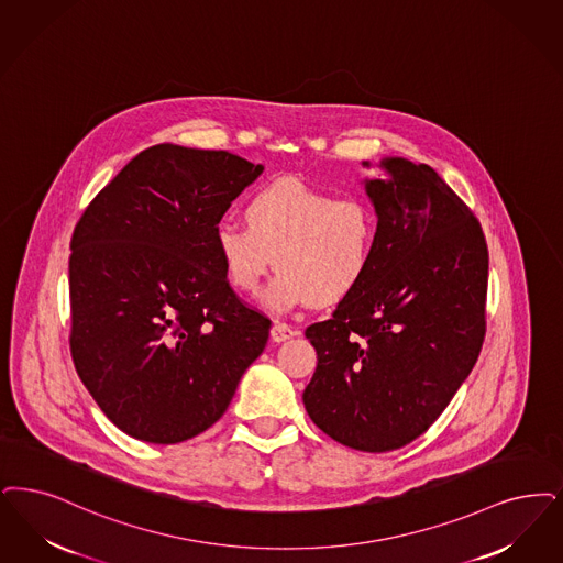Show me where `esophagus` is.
I'll list each match as a JSON object with an SVG mask.
<instances>
[{"label":"esophagus","instance_id":"esophagus-1","mask_svg":"<svg viewBox=\"0 0 563 563\" xmlns=\"http://www.w3.org/2000/svg\"><path fill=\"white\" fill-rule=\"evenodd\" d=\"M297 335V331L289 327V324H283V322H276L274 327H272L271 339L274 343H283V341H287V339H292Z\"/></svg>","mask_w":563,"mask_h":563}]
</instances>
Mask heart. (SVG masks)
Listing matches in <instances>:
<instances>
[{
  "label": "heart",
  "instance_id": "b5f03b06",
  "mask_svg": "<svg viewBox=\"0 0 563 563\" xmlns=\"http://www.w3.org/2000/svg\"><path fill=\"white\" fill-rule=\"evenodd\" d=\"M247 224L222 222L216 249L239 291L257 292L272 312L299 306L331 308L358 291L375 262L377 211L361 197L335 199L295 178L257 188L245 205Z\"/></svg>",
  "mask_w": 563,
  "mask_h": 563
}]
</instances>
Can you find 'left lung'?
<instances>
[{
  "mask_svg": "<svg viewBox=\"0 0 563 563\" xmlns=\"http://www.w3.org/2000/svg\"><path fill=\"white\" fill-rule=\"evenodd\" d=\"M371 167V161H362ZM362 181L379 222L375 262L331 320L306 329L303 406L335 442L402 449L442 415L484 341L488 249L479 222L426 163L379 161Z\"/></svg>",
  "mask_w": 563,
  "mask_h": 563,
  "instance_id": "1",
  "label": "left lung"
}]
</instances>
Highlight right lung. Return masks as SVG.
<instances>
[{"label": "right lung", "instance_id": "right-lung-1", "mask_svg": "<svg viewBox=\"0 0 563 563\" xmlns=\"http://www.w3.org/2000/svg\"><path fill=\"white\" fill-rule=\"evenodd\" d=\"M264 165L157 144L88 205L70 239V354L107 419L148 444L211 428L271 335L225 280L216 228Z\"/></svg>", "mask_w": 563, "mask_h": 563}]
</instances>
